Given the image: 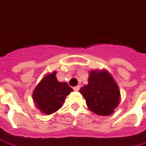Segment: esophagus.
Segmentation results:
<instances>
[{
  "instance_id": "obj_1",
  "label": "esophagus",
  "mask_w": 146,
  "mask_h": 146,
  "mask_svg": "<svg viewBox=\"0 0 146 146\" xmlns=\"http://www.w3.org/2000/svg\"><path fill=\"white\" fill-rule=\"evenodd\" d=\"M80 85H77V86H76V87L73 88V89H74L75 91H79V90H80Z\"/></svg>"
}]
</instances>
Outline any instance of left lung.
Segmentation results:
<instances>
[{
    "instance_id": "8db88e82",
    "label": "left lung",
    "mask_w": 146,
    "mask_h": 146,
    "mask_svg": "<svg viewBox=\"0 0 146 146\" xmlns=\"http://www.w3.org/2000/svg\"><path fill=\"white\" fill-rule=\"evenodd\" d=\"M88 84L80 89L88 109L99 115H110L119 103L118 85L106 70L91 71Z\"/></svg>"
}]
</instances>
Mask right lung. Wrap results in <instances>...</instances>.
Returning a JSON list of instances; mask_svg holds the SVG:
<instances>
[{
  "label": "right lung",
  "instance_id": "obj_1",
  "mask_svg": "<svg viewBox=\"0 0 146 146\" xmlns=\"http://www.w3.org/2000/svg\"><path fill=\"white\" fill-rule=\"evenodd\" d=\"M72 91L66 83L58 81L54 71L40 82L32 97L37 108L44 114L50 115L63 106L66 96Z\"/></svg>",
  "mask_w": 146,
  "mask_h": 146
}]
</instances>
